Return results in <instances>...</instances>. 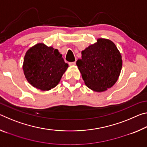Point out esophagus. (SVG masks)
I'll return each mask as SVG.
<instances>
[{"mask_svg": "<svg viewBox=\"0 0 147 147\" xmlns=\"http://www.w3.org/2000/svg\"><path fill=\"white\" fill-rule=\"evenodd\" d=\"M69 65H70V66H74L76 65V62L75 61H74V62H71V63H69Z\"/></svg>", "mask_w": 147, "mask_h": 147, "instance_id": "obj_1", "label": "esophagus"}]
</instances>
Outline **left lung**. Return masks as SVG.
<instances>
[{
	"instance_id": "obj_1",
	"label": "left lung",
	"mask_w": 147,
	"mask_h": 147,
	"mask_svg": "<svg viewBox=\"0 0 147 147\" xmlns=\"http://www.w3.org/2000/svg\"><path fill=\"white\" fill-rule=\"evenodd\" d=\"M76 65L88 88L95 92H103L117 82L123 60L112 41L98 38L82 51V58L77 60Z\"/></svg>"
}]
</instances>
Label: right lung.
<instances>
[{"instance_id":"add662e5","label":"right lung","mask_w":147,"mask_h":147,"mask_svg":"<svg viewBox=\"0 0 147 147\" xmlns=\"http://www.w3.org/2000/svg\"><path fill=\"white\" fill-rule=\"evenodd\" d=\"M68 67L58 49L43 43L36 44L26 51L23 65L28 83L43 91L55 88Z\"/></svg>"}]
</instances>
